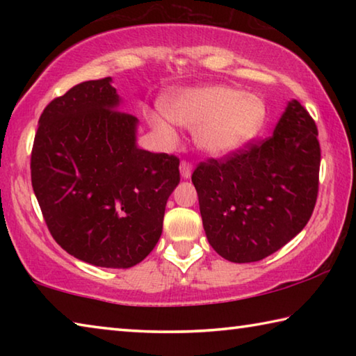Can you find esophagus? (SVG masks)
Segmentation results:
<instances>
[{
	"instance_id": "34e87169",
	"label": "esophagus",
	"mask_w": 356,
	"mask_h": 356,
	"mask_svg": "<svg viewBox=\"0 0 356 356\" xmlns=\"http://www.w3.org/2000/svg\"><path fill=\"white\" fill-rule=\"evenodd\" d=\"M191 172H193V165L190 163V161H186V160L180 161V174H182V177L188 179L191 176Z\"/></svg>"
}]
</instances>
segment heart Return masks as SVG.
<instances>
[{
    "instance_id": "1",
    "label": "heart",
    "mask_w": 356,
    "mask_h": 356,
    "mask_svg": "<svg viewBox=\"0 0 356 356\" xmlns=\"http://www.w3.org/2000/svg\"><path fill=\"white\" fill-rule=\"evenodd\" d=\"M174 122L196 130V143L212 155H226L250 140L262 127L265 105L261 99L229 86L188 89L165 104ZM150 125L168 144L177 141L172 125L161 116H150Z\"/></svg>"
}]
</instances>
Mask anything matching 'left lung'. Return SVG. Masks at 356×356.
Here are the masks:
<instances>
[{"mask_svg": "<svg viewBox=\"0 0 356 356\" xmlns=\"http://www.w3.org/2000/svg\"><path fill=\"white\" fill-rule=\"evenodd\" d=\"M317 135L311 114L292 100L272 136L196 166L204 231L221 257L261 261L306 226L318 193Z\"/></svg>", "mask_w": 356, "mask_h": 356, "instance_id": "8db88e82", "label": "left lung"}]
</instances>
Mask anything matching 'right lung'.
I'll return each instance as SVG.
<instances>
[{
    "mask_svg": "<svg viewBox=\"0 0 356 356\" xmlns=\"http://www.w3.org/2000/svg\"><path fill=\"white\" fill-rule=\"evenodd\" d=\"M110 83L83 81L45 106L31 184L63 250L97 267L129 268L159 242L180 161L136 147L138 119L118 110Z\"/></svg>",
    "mask_w": 356,
    "mask_h": 356,
    "instance_id": "obj_1",
    "label": "right lung"
}]
</instances>
